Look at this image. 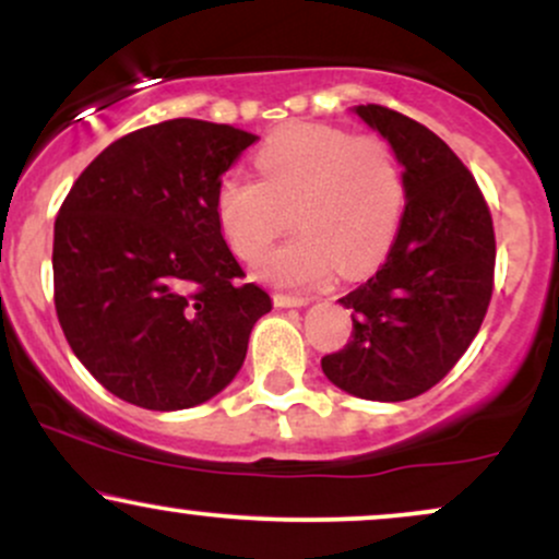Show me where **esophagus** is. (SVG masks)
Masks as SVG:
<instances>
[{
    "mask_svg": "<svg viewBox=\"0 0 559 559\" xmlns=\"http://www.w3.org/2000/svg\"><path fill=\"white\" fill-rule=\"evenodd\" d=\"M273 301L275 307H301L307 305V297H294V294H273Z\"/></svg>",
    "mask_w": 559,
    "mask_h": 559,
    "instance_id": "34e87169",
    "label": "esophagus"
}]
</instances>
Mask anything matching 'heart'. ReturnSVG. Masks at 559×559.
I'll list each match as a JSON object with an SVG mask.
<instances>
[{"instance_id": "b5f03b06", "label": "heart", "mask_w": 559, "mask_h": 559, "mask_svg": "<svg viewBox=\"0 0 559 559\" xmlns=\"http://www.w3.org/2000/svg\"><path fill=\"white\" fill-rule=\"evenodd\" d=\"M258 181L228 173L215 191V221L230 252L258 262L284 234L294 239L262 260L273 284L307 286L360 275L389 252L404 207V178L396 152L376 133L316 123H292L265 139L254 155Z\"/></svg>"}]
</instances>
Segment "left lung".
Masks as SVG:
<instances>
[{"mask_svg": "<svg viewBox=\"0 0 559 559\" xmlns=\"http://www.w3.org/2000/svg\"><path fill=\"white\" fill-rule=\"evenodd\" d=\"M357 115L400 157L407 204L386 262L338 299L352 310V338L320 365L360 400L404 402L436 386L476 338L497 241L484 191L444 141L383 105Z\"/></svg>", "mask_w": 559, "mask_h": 559, "instance_id": "1", "label": "left lung"}]
</instances>
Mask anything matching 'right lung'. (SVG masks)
Listing matches in <instances>:
<instances>
[{
	"label": "right lung",
	"instance_id": "obj_1",
	"mask_svg": "<svg viewBox=\"0 0 559 559\" xmlns=\"http://www.w3.org/2000/svg\"><path fill=\"white\" fill-rule=\"evenodd\" d=\"M260 136L176 118L112 141L55 221V310L107 391L144 409L207 402L239 373L273 301L215 221L223 173Z\"/></svg>",
	"mask_w": 559,
	"mask_h": 559
}]
</instances>
